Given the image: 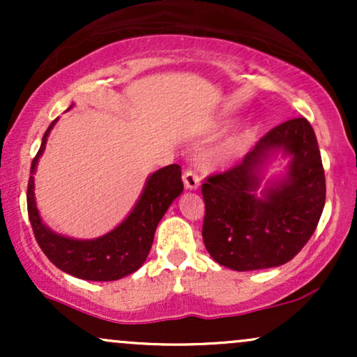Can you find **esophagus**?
Wrapping results in <instances>:
<instances>
[{"label":"esophagus","mask_w":357,"mask_h":357,"mask_svg":"<svg viewBox=\"0 0 357 357\" xmlns=\"http://www.w3.org/2000/svg\"><path fill=\"white\" fill-rule=\"evenodd\" d=\"M183 181L186 190H198L199 184H202V178H199L198 171L192 169V167H188L183 174Z\"/></svg>","instance_id":"1"}]
</instances>
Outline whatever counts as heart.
I'll return each instance as SVG.
<instances>
[{
	"label": "heart",
	"mask_w": 357,
	"mask_h": 357,
	"mask_svg": "<svg viewBox=\"0 0 357 357\" xmlns=\"http://www.w3.org/2000/svg\"><path fill=\"white\" fill-rule=\"evenodd\" d=\"M252 137H253L252 130L250 129L241 130V132L236 134V136L233 137L230 142H228L227 147H225V155H227V158H230V155L240 153L241 149H245V147L250 144Z\"/></svg>",
	"instance_id": "1"
}]
</instances>
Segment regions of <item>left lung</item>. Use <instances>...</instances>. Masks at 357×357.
<instances>
[{"label":"left lung","mask_w":357,"mask_h":357,"mask_svg":"<svg viewBox=\"0 0 357 357\" xmlns=\"http://www.w3.org/2000/svg\"><path fill=\"white\" fill-rule=\"evenodd\" d=\"M291 155L287 174L256 196L273 152ZM203 241L213 260L238 272L284 265L304 248L321 220L326 176L312 126L304 117L273 127L243 161L208 176Z\"/></svg>","instance_id":"1"}]
</instances>
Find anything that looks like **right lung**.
I'll return each mask as SVG.
<instances>
[{"mask_svg":"<svg viewBox=\"0 0 357 357\" xmlns=\"http://www.w3.org/2000/svg\"><path fill=\"white\" fill-rule=\"evenodd\" d=\"M56 119L45 130L42 146L31 161V176L28 181L26 204L28 218L35 238L48 260L61 272L77 278L96 282H110L136 272L144 264L153 247L154 231L169 204L183 192L181 166L169 165L147 178L141 198L129 216L107 235L93 240H75L52 231L40 218L35 203V178L40 155Z\"/></svg>","mask_w":357,"mask_h":357,"instance_id":"obj_1","label":"right lung"}]
</instances>
